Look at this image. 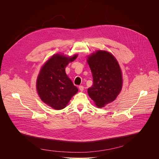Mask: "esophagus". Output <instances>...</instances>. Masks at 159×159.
<instances>
[{"label":"esophagus","instance_id":"1","mask_svg":"<svg viewBox=\"0 0 159 159\" xmlns=\"http://www.w3.org/2000/svg\"><path fill=\"white\" fill-rule=\"evenodd\" d=\"M79 90H80V91H83V90H84V86L80 85V86L79 87Z\"/></svg>","mask_w":159,"mask_h":159}]
</instances>
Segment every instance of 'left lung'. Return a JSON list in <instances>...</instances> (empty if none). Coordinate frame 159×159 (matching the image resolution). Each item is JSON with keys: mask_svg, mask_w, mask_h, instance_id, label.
Here are the masks:
<instances>
[{"mask_svg": "<svg viewBox=\"0 0 159 159\" xmlns=\"http://www.w3.org/2000/svg\"><path fill=\"white\" fill-rule=\"evenodd\" d=\"M93 84L88 89V94L98 107L114 101L120 93L122 74L120 65L112 54L99 50L88 57Z\"/></svg>", "mask_w": 159, "mask_h": 159, "instance_id": "8db88e82", "label": "left lung"}]
</instances>
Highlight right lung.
I'll use <instances>...</instances> for the list:
<instances>
[{"label": "right lung", "instance_id": "right-lung-1", "mask_svg": "<svg viewBox=\"0 0 159 159\" xmlns=\"http://www.w3.org/2000/svg\"><path fill=\"white\" fill-rule=\"evenodd\" d=\"M77 55L67 57L56 54L44 65L38 75L36 88L41 99L55 109H62L78 89L65 73V68Z\"/></svg>", "mask_w": 159, "mask_h": 159}]
</instances>
